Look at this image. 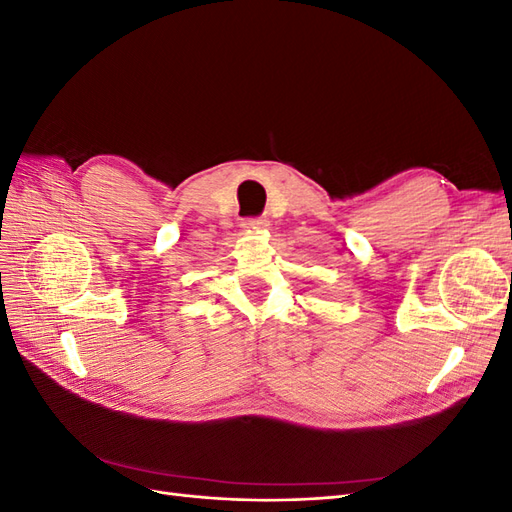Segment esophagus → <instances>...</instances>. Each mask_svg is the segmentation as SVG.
Returning <instances> with one entry per match:
<instances>
[{
	"label": "esophagus",
	"instance_id": "34e87169",
	"mask_svg": "<svg viewBox=\"0 0 512 512\" xmlns=\"http://www.w3.org/2000/svg\"><path fill=\"white\" fill-rule=\"evenodd\" d=\"M267 226H269L267 220H262V218H250V220H243V222H241V228L247 230V232L262 230V228H267Z\"/></svg>",
	"mask_w": 512,
	"mask_h": 512
}]
</instances>
